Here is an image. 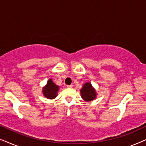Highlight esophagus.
<instances>
[{
    "label": "esophagus",
    "instance_id": "34e87169",
    "mask_svg": "<svg viewBox=\"0 0 146 146\" xmlns=\"http://www.w3.org/2000/svg\"><path fill=\"white\" fill-rule=\"evenodd\" d=\"M67 88H72V85H68Z\"/></svg>",
    "mask_w": 146,
    "mask_h": 146
}]
</instances>
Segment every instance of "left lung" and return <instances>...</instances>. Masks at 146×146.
Here are the masks:
<instances>
[{
    "mask_svg": "<svg viewBox=\"0 0 146 146\" xmlns=\"http://www.w3.org/2000/svg\"><path fill=\"white\" fill-rule=\"evenodd\" d=\"M82 98L86 101L93 100L96 96V94L90 83H86L80 90Z\"/></svg>",
    "mask_w": 146,
    "mask_h": 146,
    "instance_id": "obj_1",
    "label": "left lung"
}]
</instances>
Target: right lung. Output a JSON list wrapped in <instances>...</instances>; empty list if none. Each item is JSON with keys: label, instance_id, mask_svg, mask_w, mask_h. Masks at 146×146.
Masks as SVG:
<instances>
[{"label": "right lung", "instance_id": "obj_1", "mask_svg": "<svg viewBox=\"0 0 146 146\" xmlns=\"http://www.w3.org/2000/svg\"><path fill=\"white\" fill-rule=\"evenodd\" d=\"M58 89L59 87L53 82L52 79H50L43 90V94L48 99L54 98L57 96V92L58 91Z\"/></svg>", "mask_w": 146, "mask_h": 146}]
</instances>
